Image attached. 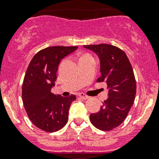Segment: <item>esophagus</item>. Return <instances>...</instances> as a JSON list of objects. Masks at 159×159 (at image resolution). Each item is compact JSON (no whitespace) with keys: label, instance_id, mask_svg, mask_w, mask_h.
<instances>
[{"label":"esophagus","instance_id":"1","mask_svg":"<svg viewBox=\"0 0 159 159\" xmlns=\"http://www.w3.org/2000/svg\"><path fill=\"white\" fill-rule=\"evenodd\" d=\"M78 96H79L80 98H81L82 99H84V100H85V99H88L89 98V96L86 95L84 93H79V94H78Z\"/></svg>","mask_w":159,"mask_h":159}]
</instances>
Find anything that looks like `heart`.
<instances>
[{
    "instance_id": "obj_1",
    "label": "heart",
    "mask_w": 159,
    "mask_h": 159,
    "mask_svg": "<svg viewBox=\"0 0 159 159\" xmlns=\"http://www.w3.org/2000/svg\"><path fill=\"white\" fill-rule=\"evenodd\" d=\"M86 55H88V54H85V55H84V56H86Z\"/></svg>"
}]
</instances>
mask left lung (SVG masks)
Listing matches in <instances>:
<instances>
[{"label": "left lung", "mask_w": 159, "mask_h": 159, "mask_svg": "<svg viewBox=\"0 0 159 159\" xmlns=\"http://www.w3.org/2000/svg\"><path fill=\"white\" fill-rule=\"evenodd\" d=\"M100 59L102 75L98 82L107 83L108 98L100 111L90 115L93 125L102 131H111L119 126L127 117L136 94V81L132 67L125 53L107 44L84 45Z\"/></svg>", "instance_id": "obj_1"}]
</instances>
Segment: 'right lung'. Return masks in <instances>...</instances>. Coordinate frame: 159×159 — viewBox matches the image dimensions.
Here are the masks:
<instances>
[{
  "instance_id": "1",
  "label": "right lung",
  "mask_w": 159,
  "mask_h": 159,
  "mask_svg": "<svg viewBox=\"0 0 159 159\" xmlns=\"http://www.w3.org/2000/svg\"><path fill=\"white\" fill-rule=\"evenodd\" d=\"M77 48V46H53L41 50L31 59L25 73L22 84L25 111L31 122L47 132L58 131L66 125L70 104L76 99L75 94L56 95L51 89L61 59Z\"/></svg>"
}]
</instances>
